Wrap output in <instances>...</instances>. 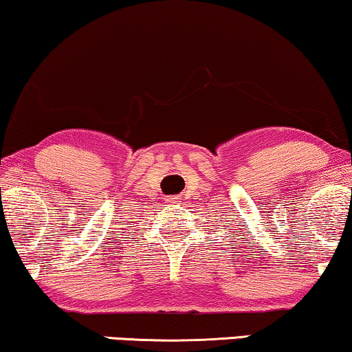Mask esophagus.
<instances>
[{
    "instance_id": "esophagus-1",
    "label": "esophagus",
    "mask_w": 352,
    "mask_h": 352,
    "mask_svg": "<svg viewBox=\"0 0 352 352\" xmlns=\"http://www.w3.org/2000/svg\"><path fill=\"white\" fill-rule=\"evenodd\" d=\"M167 201H168V203H175V201H177V198H173V197H168V198H167Z\"/></svg>"
}]
</instances>
